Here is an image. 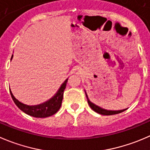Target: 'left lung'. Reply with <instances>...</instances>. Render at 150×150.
Instances as JSON below:
<instances>
[{
    "label": "left lung",
    "instance_id": "left-lung-1",
    "mask_svg": "<svg viewBox=\"0 0 150 150\" xmlns=\"http://www.w3.org/2000/svg\"><path fill=\"white\" fill-rule=\"evenodd\" d=\"M85 93H86V96L87 97V101H88V105H89V106L91 107V108L93 110H94L95 112H97V114H102V115H114V114H120V113H122V112L125 111V110L127 109L126 108V109H123V110H106V109L100 107V106L91 103V102L89 100V99H88V95H87L86 91H85Z\"/></svg>",
    "mask_w": 150,
    "mask_h": 150
}]
</instances>
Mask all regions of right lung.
Here are the masks:
<instances>
[{
  "label": "right lung",
  "mask_w": 150,
  "mask_h": 150,
  "mask_svg": "<svg viewBox=\"0 0 150 150\" xmlns=\"http://www.w3.org/2000/svg\"><path fill=\"white\" fill-rule=\"evenodd\" d=\"M12 58L13 55L11 56V60L12 59ZM67 81L68 78L65 80L64 82L62 84L59 89L56 93V94L52 97L50 100L42 103V104L36 105H28L22 103L21 102H20L14 97V96L11 93V89H10V94H11L12 100H14L16 105L26 114L31 116V117H36V118H45V117H50V116L55 114L60 109L62 100H63L64 91L66 88Z\"/></svg>",
  "instance_id": "add662e5"
}]
</instances>
